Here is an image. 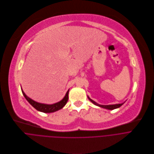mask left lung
Here are the masks:
<instances>
[{"label": "left lung", "instance_id": "1", "mask_svg": "<svg viewBox=\"0 0 154 154\" xmlns=\"http://www.w3.org/2000/svg\"><path fill=\"white\" fill-rule=\"evenodd\" d=\"M88 98L91 100V102H92V103H93L94 104H95V105L101 107V108H106V109H110V110H113V109H114L118 108L120 107L121 106H122V105L124 104V103H122V104H116V105H99V104L97 103L96 102H95L94 101H93L92 100H91L89 97H88Z\"/></svg>", "mask_w": 154, "mask_h": 154}]
</instances>
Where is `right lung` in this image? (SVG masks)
I'll use <instances>...</instances> for the list:
<instances>
[{"instance_id": "add662e5", "label": "right lung", "mask_w": 154, "mask_h": 154, "mask_svg": "<svg viewBox=\"0 0 154 154\" xmlns=\"http://www.w3.org/2000/svg\"><path fill=\"white\" fill-rule=\"evenodd\" d=\"M22 94H23L24 97L26 99V100L35 109H37L38 111L44 112V113H50V112H53L55 111H57L60 109H62L67 103V101L68 100V93H69V90L67 91L65 97L59 102H57L56 103L53 104V105H46V104H42V103H37V102L32 100L28 97L26 95V94L24 93L22 89Z\"/></svg>"}]
</instances>
